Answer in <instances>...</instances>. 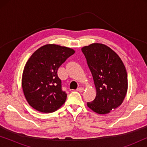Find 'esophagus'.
<instances>
[{
  "instance_id": "esophagus-1",
  "label": "esophagus",
  "mask_w": 147,
  "mask_h": 147,
  "mask_svg": "<svg viewBox=\"0 0 147 147\" xmlns=\"http://www.w3.org/2000/svg\"><path fill=\"white\" fill-rule=\"evenodd\" d=\"M84 88H82V87H80V88H78V89H77V91H78V92H83L84 91Z\"/></svg>"
}]
</instances>
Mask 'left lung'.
I'll return each mask as SVG.
<instances>
[{
    "mask_svg": "<svg viewBox=\"0 0 147 147\" xmlns=\"http://www.w3.org/2000/svg\"><path fill=\"white\" fill-rule=\"evenodd\" d=\"M93 79L96 96L87 105L100 114H106L123 102L128 90L127 73L123 62L111 48L92 43L82 48Z\"/></svg>",
    "mask_w": 147,
    "mask_h": 147,
    "instance_id": "obj_1",
    "label": "left lung"
}]
</instances>
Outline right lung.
<instances>
[{
    "mask_svg": "<svg viewBox=\"0 0 147 147\" xmlns=\"http://www.w3.org/2000/svg\"><path fill=\"white\" fill-rule=\"evenodd\" d=\"M74 53L71 48L47 44L36 50L28 59L23 72L22 88L34 109L50 113L65 103L67 94L62 90L57 70Z\"/></svg>",
    "mask_w": 147,
    "mask_h": 147,
    "instance_id": "1",
    "label": "right lung"
}]
</instances>
